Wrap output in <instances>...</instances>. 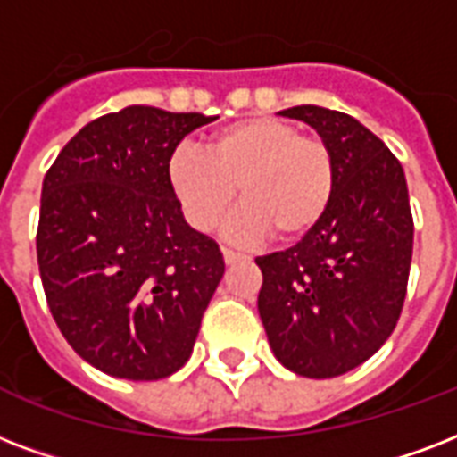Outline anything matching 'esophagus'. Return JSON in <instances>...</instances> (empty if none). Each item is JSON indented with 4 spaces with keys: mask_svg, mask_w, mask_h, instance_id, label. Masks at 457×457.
Here are the masks:
<instances>
[{
    "mask_svg": "<svg viewBox=\"0 0 457 457\" xmlns=\"http://www.w3.org/2000/svg\"><path fill=\"white\" fill-rule=\"evenodd\" d=\"M221 254H224L226 264H238V262L245 260V254L236 253V250H228V247H221Z\"/></svg>",
    "mask_w": 457,
    "mask_h": 457,
    "instance_id": "esophagus-1",
    "label": "esophagus"
}]
</instances>
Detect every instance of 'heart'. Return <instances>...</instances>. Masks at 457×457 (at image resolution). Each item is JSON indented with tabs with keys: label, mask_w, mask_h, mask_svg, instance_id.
<instances>
[{
	"label": "heart",
	"mask_w": 457,
	"mask_h": 457,
	"mask_svg": "<svg viewBox=\"0 0 457 457\" xmlns=\"http://www.w3.org/2000/svg\"><path fill=\"white\" fill-rule=\"evenodd\" d=\"M169 183L197 231H214L238 197L243 210L226 228L233 240L271 233L281 243H295L327 217L338 173L324 140L303 136L291 121L254 116L217 130L207 152L176 147Z\"/></svg>",
	"instance_id": "1"
}]
</instances>
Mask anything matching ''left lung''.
Returning a JSON list of instances; mask_svg holds the SVG:
<instances>
[{"label":"left lung","instance_id":"1","mask_svg":"<svg viewBox=\"0 0 457 457\" xmlns=\"http://www.w3.org/2000/svg\"><path fill=\"white\" fill-rule=\"evenodd\" d=\"M312 126L336 159L334 203L284 253L257 257L269 345L286 370L331 379L386 343L412 260V214L401 162L353 116L303 104L278 112Z\"/></svg>","mask_w":457,"mask_h":457}]
</instances>
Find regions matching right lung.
<instances>
[{
	"instance_id": "1",
	"label": "right lung",
	"mask_w": 457,
	"mask_h": 457,
	"mask_svg": "<svg viewBox=\"0 0 457 457\" xmlns=\"http://www.w3.org/2000/svg\"><path fill=\"white\" fill-rule=\"evenodd\" d=\"M210 121L133 104L83 126L42 180L37 264L49 312L109 377L179 372L224 277L221 250L190 228L169 183L173 150Z\"/></svg>"
}]
</instances>
